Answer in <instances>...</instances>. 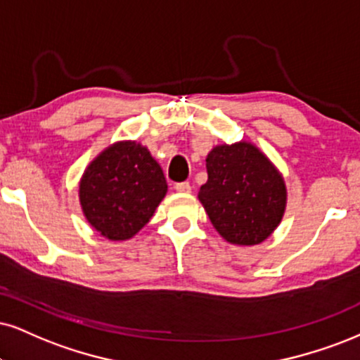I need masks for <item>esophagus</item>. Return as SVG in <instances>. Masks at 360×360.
<instances>
[{
	"label": "esophagus",
	"instance_id": "1",
	"mask_svg": "<svg viewBox=\"0 0 360 360\" xmlns=\"http://www.w3.org/2000/svg\"><path fill=\"white\" fill-rule=\"evenodd\" d=\"M175 190L181 193H188V192H192V185H190L188 181H180V184L175 185Z\"/></svg>",
	"mask_w": 360,
	"mask_h": 360
}]
</instances>
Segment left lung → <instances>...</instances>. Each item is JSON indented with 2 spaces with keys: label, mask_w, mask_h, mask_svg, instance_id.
<instances>
[{
  "label": "left lung",
  "mask_w": 360,
  "mask_h": 360,
  "mask_svg": "<svg viewBox=\"0 0 360 360\" xmlns=\"http://www.w3.org/2000/svg\"><path fill=\"white\" fill-rule=\"evenodd\" d=\"M198 198L212 225L235 245L264 242L281 224L285 184L259 148L245 141L215 146Z\"/></svg>",
  "instance_id": "8db88e82"
}]
</instances>
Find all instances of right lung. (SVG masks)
Instances as JSON below:
<instances>
[{
  "mask_svg": "<svg viewBox=\"0 0 360 360\" xmlns=\"http://www.w3.org/2000/svg\"><path fill=\"white\" fill-rule=\"evenodd\" d=\"M165 193L162 168L135 141L106 148L93 160L79 184L83 214L110 240H127L140 232Z\"/></svg>",
  "mask_w": 360,
  "mask_h": 360,
  "instance_id": "1",
  "label": "right lung"
}]
</instances>
